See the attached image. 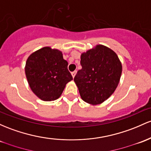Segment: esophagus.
I'll use <instances>...</instances> for the list:
<instances>
[{
  "label": "esophagus",
  "instance_id": "obj_1",
  "mask_svg": "<svg viewBox=\"0 0 151 151\" xmlns=\"http://www.w3.org/2000/svg\"><path fill=\"white\" fill-rule=\"evenodd\" d=\"M76 73H77V71H74V72H72V76L73 78H74V77H75Z\"/></svg>",
  "mask_w": 151,
  "mask_h": 151
}]
</instances>
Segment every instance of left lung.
Segmentation results:
<instances>
[{"label": "left lung", "instance_id": "8db88e82", "mask_svg": "<svg viewBox=\"0 0 151 151\" xmlns=\"http://www.w3.org/2000/svg\"><path fill=\"white\" fill-rule=\"evenodd\" d=\"M82 69L74 81L81 97L90 105H99L113 94L120 82L122 64L116 53L97 45L81 54Z\"/></svg>", "mask_w": 151, "mask_h": 151}]
</instances>
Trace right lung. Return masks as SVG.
Returning a JSON list of instances; mask_svg holds the SVG:
<instances>
[{"label":"right lung","mask_w":151,"mask_h":151,"mask_svg":"<svg viewBox=\"0 0 151 151\" xmlns=\"http://www.w3.org/2000/svg\"><path fill=\"white\" fill-rule=\"evenodd\" d=\"M67 66L62 52L58 49L46 46L32 53L25 67L30 88L41 100H57L66 84L73 79Z\"/></svg>","instance_id":"obj_1"}]
</instances>
